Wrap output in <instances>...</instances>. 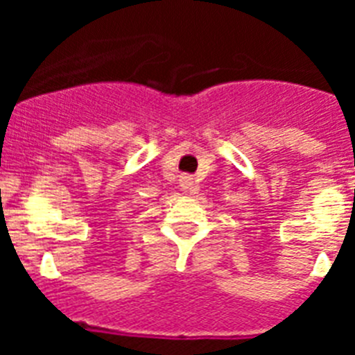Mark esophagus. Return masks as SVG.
<instances>
[{
  "mask_svg": "<svg viewBox=\"0 0 355 355\" xmlns=\"http://www.w3.org/2000/svg\"><path fill=\"white\" fill-rule=\"evenodd\" d=\"M181 188L187 190V192H193V178L192 175H181Z\"/></svg>",
  "mask_w": 355,
  "mask_h": 355,
  "instance_id": "1",
  "label": "esophagus"
}]
</instances>
